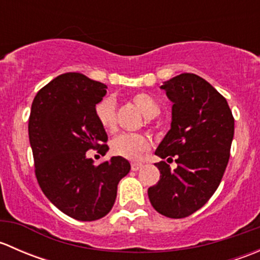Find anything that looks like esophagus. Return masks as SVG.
I'll return each instance as SVG.
<instances>
[{
    "label": "esophagus",
    "instance_id": "1",
    "mask_svg": "<svg viewBox=\"0 0 260 260\" xmlns=\"http://www.w3.org/2000/svg\"><path fill=\"white\" fill-rule=\"evenodd\" d=\"M141 167H142V164H140V162H133V164L131 165V169H132L133 171H138Z\"/></svg>",
    "mask_w": 260,
    "mask_h": 260
}]
</instances>
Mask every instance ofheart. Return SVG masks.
Wrapping results in <instances>:
<instances>
[{"instance_id": "obj_1", "label": "heart", "mask_w": 260, "mask_h": 260, "mask_svg": "<svg viewBox=\"0 0 260 260\" xmlns=\"http://www.w3.org/2000/svg\"><path fill=\"white\" fill-rule=\"evenodd\" d=\"M131 101L146 118H153L159 113L158 103L148 93L141 91V93L133 94ZM94 114L104 131L112 133L117 129L115 101L112 96L101 99L94 107ZM149 147H151L149 138L141 133H120L111 142L112 153L127 159L140 158L143 152L149 149Z\"/></svg>"}]
</instances>
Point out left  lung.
I'll use <instances>...</instances> for the list:
<instances>
[{"label": "left lung", "mask_w": 260, "mask_h": 260, "mask_svg": "<svg viewBox=\"0 0 260 260\" xmlns=\"http://www.w3.org/2000/svg\"><path fill=\"white\" fill-rule=\"evenodd\" d=\"M172 106L171 129L154 153L176 161L156 164L161 176L148 188L154 210L171 219L190 216L219 187L230 157L234 117L226 99L205 79L183 73L161 85Z\"/></svg>", "instance_id": "left-lung-1"}]
</instances>
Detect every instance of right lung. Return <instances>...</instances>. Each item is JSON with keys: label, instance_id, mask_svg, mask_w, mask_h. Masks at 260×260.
<instances>
[{"label": "right lung", "instance_id": "right-lung-1", "mask_svg": "<svg viewBox=\"0 0 260 260\" xmlns=\"http://www.w3.org/2000/svg\"><path fill=\"white\" fill-rule=\"evenodd\" d=\"M107 85L79 73H67L38 91L28 118L35 175L46 198L80 221L102 219L112 210L118 182L129 172L123 157L94 165L89 149L102 156L108 136L94 114Z\"/></svg>", "mask_w": 260, "mask_h": 260}]
</instances>
